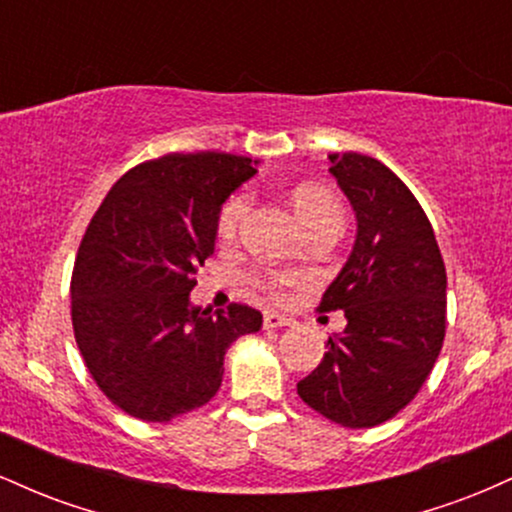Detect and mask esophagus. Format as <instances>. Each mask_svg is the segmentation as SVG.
Returning <instances> with one entry per match:
<instances>
[{
    "instance_id": "esophagus-1",
    "label": "esophagus",
    "mask_w": 512,
    "mask_h": 512,
    "mask_svg": "<svg viewBox=\"0 0 512 512\" xmlns=\"http://www.w3.org/2000/svg\"><path fill=\"white\" fill-rule=\"evenodd\" d=\"M291 320L286 315H279V313H264V327L267 330H276V327H289Z\"/></svg>"
}]
</instances>
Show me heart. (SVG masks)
<instances>
[{
	"instance_id": "1",
	"label": "heart",
	"mask_w": 512,
	"mask_h": 512,
	"mask_svg": "<svg viewBox=\"0 0 512 512\" xmlns=\"http://www.w3.org/2000/svg\"><path fill=\"white\" fill-rule=\"evenodd\" d=\"M293 207H296L298 219L303 221V226H313V223L320 221H342V207L327 190H320V187H298L296 195H293ZM248 211V195H236L223 204L221 216H219V236L228 238L236 233L240 219ZM291 276L286 274H274L269 279H264V289L279 291L281 286L291 284Z\"/></svg>"
}]
</instances>
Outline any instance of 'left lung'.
Listing matches in <instances>:
<instances>
[{
	"instance_id": "left-lung-1",
	"label": "left lung",
	"mask_w": 512,
	"mask_h": 512,
	"mask_svg": "<svg viewBox=\"0 0 512 512\" xmlns=\"http://www.w3.org/2000/svg\"><path fill=\"white\" fill-rule=\"evenodd\" d=\"M356 214V240L320 313L344 310L342 334L298 397L344 428H370L402 411L440 354L448 276L431 221L409 187L378 158L330 154Z\"/></svg>"
}]
</instances>
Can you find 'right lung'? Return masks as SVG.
Wrapping results in <instances>:
<instances>
[{
    "instance_id": "obj_1",
    "label": "right lung",
    "mask_w": 512,
    "mask_h": 512,
    "mask_svg": "<svg viewBox=\"0 0 512 512\" xmlns=\"http://www.w3.org/2000/svg\"><path fill=\"white\" fill-rule=\"evenodd\" d=\"M257 173L248 156L199 151L139 163L93 214L72 274V325L88 373L125 414L154 424L219 392L223 356L262 313L192 305L221 204Z\"/></svg>"
}]
</instances>
